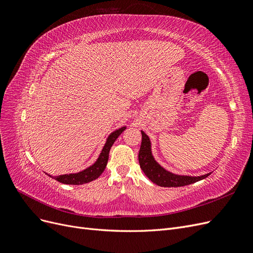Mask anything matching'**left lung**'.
Returning a JSON list of instances; mask_svg holds the SVG:
<instances>
[{
    "instance_id": "obj_1",
    "label": "left lung",
    "mask_w": 253,
    "mask_h": 253,
    "mask_svg": "<svg viewBox=\"0 0 253 253\" xmlns=\"http://www.w3.org/2000/svg\"><path fill=\"white\" fill-rule=\"evenodd\" d=\"M142 140L139 150L138 160L139 165L144 174L156 183L157 186L160 187H182L188 186L191 183H194L198 180H202L206 177H208L210 173L205 174L202 176H197V177H193V176H182V175H176L173 173H170L166 171L164 168L160 167L155 159L152 156L151 152V142L149 137L144 132L141 131Z\"/></svg>"
}]
</instances>
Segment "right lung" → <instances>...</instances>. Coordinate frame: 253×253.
I'll return each mask as SVG.
<instances>
[{
  "mask_svg": "<svg viewBox=\"0 0 253 253\" xmlns=\"http://www.w3.org/2000/svg\"><path fill=\"white\" fill-rule=\"evenodd\" d=\"M125 129H126V126L121 127V128L117 129V131L113 132L109 136V138L106 139V142L100 153V155H99L97 162L93 166L88 167L87 169L83 170L79 173L59 175V176H55V177L52 176V178H55L59 182L65 183V185H83V183H87L91 180L97 179L99 176L102 174V172L104 171L105 167H106V164H108L109 153H110L112 145L114 144L115 140L118 138V136L122 132H124Z\"/></svg>",
  "mask_w": 253,
  "mask_h": 253,
  "instance_id": "right-lung-1",
  "label": "right lung"
}]
</instances>
